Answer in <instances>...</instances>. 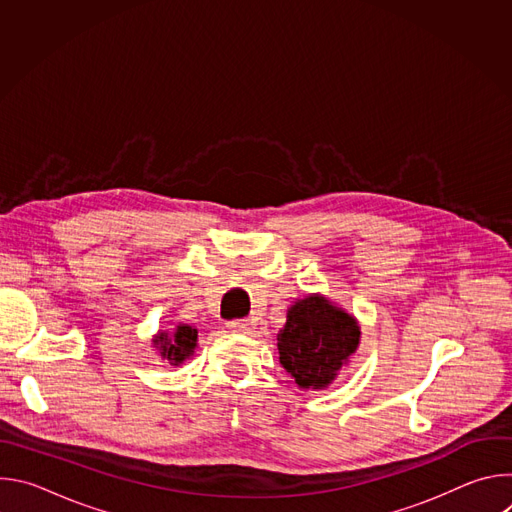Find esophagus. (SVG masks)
<instances>
[{"label": "esophagus", "mask_w": 512, "mask_h": 512, "mask_svg": "<svg viewBox=\"0 0 512 512\" xmlns=\"http://www.w3.org/2000/svg\"><path fill=\"white\" fill-rule=\"evenodd\" d=\"M227 328L233 330V332H249L251 330V322L249 320H233V322L227 324Z\"/></svg>", "instance_id": "obj_1"}]
</instances>
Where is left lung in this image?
<instances>
[{
	"label": "left lung",
	"mask_w": 512,
	"mask_h": 512,
	"mask_svg": "<svg viewBox=\"0 0 512 512\" xmlns=\"http://www.w3.org/2000/svg\"><path fill=\"white\" fill-rule=\"evenodd\" d=\"M358 344V320L322 294L291 304L277 334L279 364L304 391L328 389Z\"/></svg>",
	"instance_id": "left-lung-1"
}]
</instances>
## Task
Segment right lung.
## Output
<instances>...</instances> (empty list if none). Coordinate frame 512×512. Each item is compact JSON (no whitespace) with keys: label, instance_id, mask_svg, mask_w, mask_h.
Here are the masks:
<instances>
[{"label":"right lung","instance_id":"right-lung-1","mask_svg":"<svg viewBox=\"0 0 512 512\" xmlns=\"http://www.w3.org/2000/svg\"><path fill=\"white\" fill-rule=\"evenodd\" d=\"M152 344L162 360H168V364L178 369L180 364L194 356V350L198 348V330L190 324L180 322L172 332L160 330L154 336Z\"/></svg>","mask_w":512,"mask_h":512}]
</instances>
